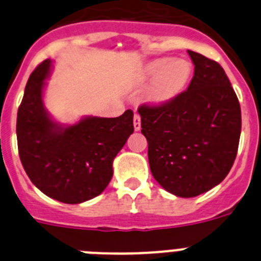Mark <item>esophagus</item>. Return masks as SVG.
I'll return each mask as SVG.
<instances>
[{
    "label": "esophagus",
    "mask_w": 261,
    "mask_h": 261,
    "mask_svg": "<svg viewBox=\"0 0 261 261\" xmlns=\"http://www.w3.org/2000/svg\"><path fill=\"white\" fill-rule=\"evenodd\" d=\"M133 125H135L136 130L141 129V116L138 114H135V116H133Z\"/></svg>",
    "instance_id": "1"
}]
</instances>
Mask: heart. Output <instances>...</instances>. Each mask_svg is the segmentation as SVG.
<instances>
[{"label":"heart","instance_id":"obj_1","mask_svg":"<svg viewBox=\"0 0 261 261\" xmlns=\"http://www.w3.org/2000/svg\"><path fill=\"white\" fill-rule=\"evenodd\" d=\"M147 77H155L151 84L149 98L155 103L167 102L187 86L192 65L184 59H156L146 66Z\"/></svg>","mask_w":261,"mask_h":261}]
</instances>
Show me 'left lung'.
Returning <instances> with one entry per match:
<instances>
[{
    "instance_id": "1",
    "label": "left lung",
    "mask_w": 261,
    "mask_h": 261,
    "mask_svg": "<svg viewBox=\"0 0 261 261\" xmlns=\"http://www.w3.org/2000/svg\"><path fill=\"white\" fill-rule=\"evenodd\" d=\"M195 73L167 102L142 105L141 132L154 179L170 193L195 197L231 170L241 137V106L222 66L188 50Z\"/></svg>"
}]
</instances>
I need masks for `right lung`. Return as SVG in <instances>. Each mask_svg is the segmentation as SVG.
I'll return each instance as SVG.
<instances>
[{"label":"right lung","mask_w":261,"mask_h":261,"mask_svg":"<svg viewBox=\"0 0 261 261\" xmlns=\"http://www.w3.org/2000/svg\"><path fill=\"white\" fill-rule=\"evenodd\" d=\"M50 61L44 60L27 81L18 108L17 140L23 168L44 195L80 204L100 195L112 179V162L133 133V111L119 117H86L62 128L41 102Z\"/></svg>","instance_id":"obj_1"}]
</instances>
